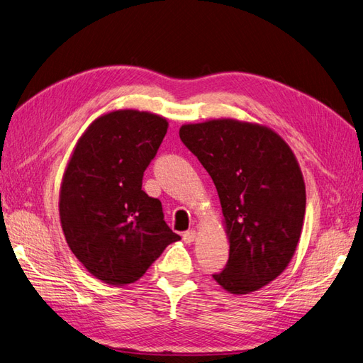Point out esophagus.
<instances>
[{
	"mask_svg": "<svg viewBox=\"0 0 363 363\" xmlns=\"http://www.w3.org/2000/svg\"><path fill=\"white\" fill-rule=\"evenodd\" d=\"M182 236H183V240L186 244H192L196 238V232L195 230H188V232H184Z\"/></svg>",
	"mask_w": 363,
	"mask_h": 363,
	"instance_id": "34e87169",
	"label": "esophagus"
}]
</instances>
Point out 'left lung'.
<instances>
[{"mask_svg": "<svg viewBox=\"0 0 363 363\" xmlns=\"http://www.w3.org/2000/svg\"><path fill=\"white\" fill-rule=\"evenodd\" d=\"M180 139L223 207L230 252L213 279L232 294L263 288L288 267L301 236L306 186L292 150L271 128L236 119L182 125Z\"/></svg>", "mask_w": 363, "mask_h": 363, "instance_id": "1", "label": "left lung"}]
</instances>
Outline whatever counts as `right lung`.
<instances>
[{"instance_id":"right-lung-1","label":"right lung","mask_w":363,"mask_h":363,"mask_svg":"<svg viewBox=\"0 0 363 363\" xmlns=\"http://www.w3.org/2000/svg\"><path fill=\"white\" fill-rule=\"evenodd\" d=\"M167 130L168 121L155 113L125 108L103 115L77 142L65 169L59 201L65 238L104 283H135L182 239L164 223L162 203L142 191Z\"/></svg>"}]
</instances>
